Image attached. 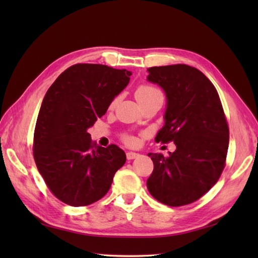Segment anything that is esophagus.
<instances>
[{
    "label": "esophagus",
    "mask_w": 258,
    "mask_h": 258,
    "mask_svg": "<svg viewBox=\"0 0 258 258\" xmlns=\"http://www.w3.org/2000/svg\"><path fill=\"white\" fill-rule=\"evenodd\" d=\"M140 154L139 153H134V152H127L126 153V157H127V160H134V158L139 157Z\"/></svg>",
    "instance_id": "esophagus-1"
}]
</instances>
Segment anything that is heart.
Segmentation results:
<instances>
[{"instance_id":"b5f03b06","label":"heart","mask_w":258,"mask_h":258,"mask_svg":"<svg viewBox=\"0 0 258 258\" xmlns=\"http://www.w3.org/2000/svg\"><path fill=\"white\" fill-rule=\"evenodd\" d=\"M160 95H162V92L160 91V89H157L156 86L152 85V84H147V83L139 85V87L135 91V97H136V100L139 101L140 104L149 101V100H151V98L155 97V96H160ZM117 102H118V96L114 97L113 100L109 102L108 108L113 109L115 106H116ZM122 141L128 146H135L136 144H138V140H136V138H134V136L131 134H123Z\"/></svg>"}]
</instances>
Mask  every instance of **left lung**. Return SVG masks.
I'll return each mask as SVG.
<instances>
[{"label":"left lung","instance_id":"8db88e82","mask_svg":"<svg viewBox=\"0 0 258 258\" xmlns=\"http://www.w3.org/2000/svg\"><path fill=\"white\" fill-rule=\"evenodd\" d=\"M147 71V80L162 86L167 97L165 125L155 141L176 145L167 157L150 153L154 169L147 188L163 204L184 206L205 195L225 168L226 116L215 86L200 70L174 64Z\"/></svg>","mask_w":258,"mask_h":258}]
</instances>
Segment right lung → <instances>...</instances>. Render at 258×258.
I'll return each mask as SVG.
<instances>
[{
	"label": "right lung",
	"mask_w": 258,
	"mask_h": 258,
	"mask_svg": "<svg viewBox=\"0 0 258 258\" xmlns=\"http://www.w3.org/2000/svg\"><path fill=\"white\" fill-rule=\"evenodd\" d=\"M127 70L74 64L47 90L37 115L33 156L51 193L71 206L105 195L126 155L117 145H96L87 128L106 113L130 82Z\"/></svg>",
	"instance_id": "right-lung-1"
}]
</instances>
